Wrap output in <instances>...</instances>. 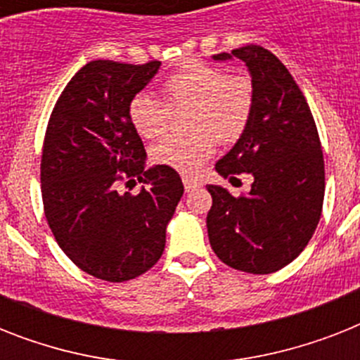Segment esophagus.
<instances>
[{
  "label": "esophagus",
  "instance_id": "34e87169",
  "mask_svg": "<svg viewBox=\"0 0 360 360\" xmlns=\"http://www.w3.org/2000/svg\"><path fill=\"white\" fill-rule=\"evenodd\" d=\"M183 185H185L186 192H192V191H196V188H200V186H202V183H200L198 179H194V177H188V175H185V177H183Z\"/></svg>",
  "mask_w": 360,
  "mask_h": 360
}]
</instances>
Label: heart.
Returning a JSON list of instances; mask_svg holds the SVG:
<instances>
[{"label": "heart", "instance_id": "heart-1", "mask_svg": "<svg viewBox=\"0 0 360 360\" xmlns=\"http://www.w3.org/2000/svg\"><path fill=\"white\" fill-rule=\"evenodd\" d=\"M162 101L138 93L130 98L129 120L146 140L168 130L169 110L188 108L185 138H166L151 149L155 164L181 174H194L213 155L214 140H239L254 110V86L243 75H228L214 65L191 61L164 80Z\"/></svg>", "mask_w": 360, "mask_h": 360}]
</instances>
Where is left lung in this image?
Listing matches in <instances>:
<instances>
[{"label": "left lung", "mask_w": 360, "mask_h": 360, "mask_svg": "<svg viewBox=\"0 0 360 360\" xmlns=\"http://www.w3.org/2000/svg\"><path fill=\"white\" fill-rule=\"evenodd\" d=\"M240 59L254 86V110L236 146L214 164L236 179L250 174V191L236 198L207 185L209 243L220 262L252 274H269L295 259L318 228L325 194V164L312 112L274 53L246 44L214 61Z\"/></svg>", "instance_id": "left-lung-1"}]
</instances>
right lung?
<instances>
[{
  "label": "right lung",
  "instance_id": "1",
  "mask_svg": "<svg viewBox=\"0 0 360 360\" xmlns=\"http://www.w3.org/2000/svg\"><path fill=\"white\" fill-rule=\"evenodd\" d=\"M160 61L84 65L56 103L41 162L44 214L59 248L75 265L106 282H127L160 259L166 228L183 196L179 174L146 168V149L129 120L130 98ZM144 183L136 197L121 180Z\"/></svg>",
  "mask_w": 360,
  "mask_h": 360
}]
</instances>
